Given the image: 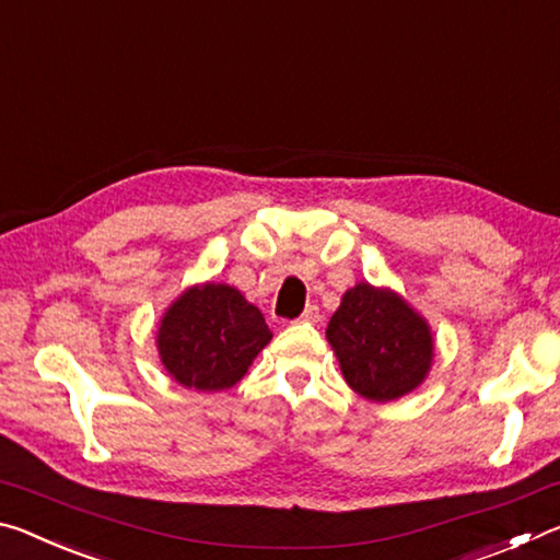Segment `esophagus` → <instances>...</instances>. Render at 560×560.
<instances>
[{
  "label": "esophagus",
  "mask_w": 560,
  "mask_h": 560,
  "mask_svg": "<svg viewBox=\"0 0 560 560\" xmlns=\"http://www.w3.org/2000/svg\"><path fill=\"white\" fill-rule=\"evenodd\" d=\"M299 320H301V324H318V320H320L318 306H306V311H303Z\"/></svg>",
  "instance_id": "obj_1"
}]
</instances>
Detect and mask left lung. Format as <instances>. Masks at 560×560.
Listing matches in <instances>:
<instances>
[{
	"mask_svg": "<svg viewBox=\"0 0 560 560\" xmlns=\"http://www.w3.org/2000/svg\"><path fill=\"white\" fill-rule=\"evenodd\" d=\"M326 336L346 383L365 400H397L420 387L432 368L428 320L395 291L368 281L343 293Z\"/></svg>",
	"mask_w": 560,
	"mask_h": 560,
	"instance_id": "left-lung-1",
	"label": "left lung"
}]
</instances>
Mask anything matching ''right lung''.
Masks as SVG:
<instances>
[{"mask_svg":"<svg viewBox=\"0 0 560 560\" xmlns=\"http://www.w3.org/2000/svg\"><path fill=\"white\" fill-rule=\"evenodd\" d=\"M271 340L261 311L226 283H200L170 303L158 328V353L179 385L202 393L242 381Z\"/></svg>","mask_w":560,"mask_h":560,"instance_id":"1","label":"right lung"}]
</instances>
